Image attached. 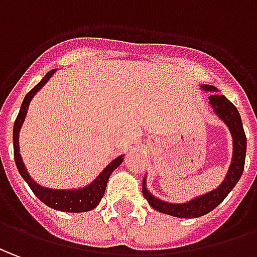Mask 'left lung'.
Instances as JSON below:
<instances>
[{
	"label": "left lung",
	"mask_w": 257,
	"mask_h": 257,
	"mask_svg": "<svg viewBox=\"0 0 257 257\" xmlns=\"http://www.w3.org/2000/svg\"><path fill=\"white\" fill-rule=\"evenodd\" d=\"M201 89L207 92H218V89L211 85H201ZM208 102L213 107L214 113L228 125L232 136V161L225 175V179L222 180V183L217 189H214L211 192L197 196L190 201L176 204V203L164 201L151 194L147 189V178H144L143 194L148 201V204L159 213L168 214L178 218H197L201 215H206L207 213L213 211L214 208L225 199L242 176L243 166H245V155H246V136L243 132L239 111L224 95H220V93L210 95Z\"/></svg>",
	"instance_id": "8db88e82"
}]
</instances>
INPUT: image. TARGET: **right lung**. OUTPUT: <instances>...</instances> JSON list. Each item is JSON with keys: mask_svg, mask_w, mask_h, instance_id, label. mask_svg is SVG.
<instances>
[{"mask_svg": "<svg viewBox=\"0 0 257 257\" xmlns=\"http://www.w3.org/2000/svg\"><path fill=\"white\" fill-rule=\"evenodd\" d=\"M57 70H51V71L47 72L44 75L43 79L25 96L24 102L21 105V110H19V114H18L17 120H15V124H14V157H15V164H17V168L19 173H21V176L29 185L32 192L35 193L37 199L42 200L46 206L51 207L54 210H58V211H64V213H84V211H91V210H93L100 203V200H102L103 194H105L107 180L110 178L111 172L116 168H118V165L123 162V157L124 155H120L117 158L110 161L105 166V169L96 176V179L92 180L91 183L86 185L85 187L58 190V189H47V187L37 185L36 182L29 176V173H28V171H26V168L24 165L22 157L19 154V132H21V127L24 124L26 113H28V109H29V105H31V100L33 99V96L36 95L37 92L43 88L46 82L53 77V74Z\"/></svg>", "mask_w": 257, "mask_h": 257, "instance_id": "add662e5", "label": "right lung"}]
</instances>
